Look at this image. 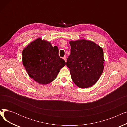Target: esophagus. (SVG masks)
<instances>
[{"label": "esophagus", "mask_w": 127, "mask_h": 127, "mask_svg": "<svg viewBox=\"0 0 127 127\" xmlns=\"http://www.w3.org/2000/svg\"><path fill=\"white\" fill-rule=\"evenodd\" d=\"M63 59L65 60V62H66V60H67V58H66V57H65H65H63Z\"/></svg>", "instance_id": "1"}]
</instances>
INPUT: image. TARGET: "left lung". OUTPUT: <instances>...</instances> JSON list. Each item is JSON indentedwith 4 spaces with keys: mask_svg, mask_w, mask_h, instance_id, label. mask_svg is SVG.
<instances>
[{
    "mask_svg": "<svg viewBox=\"0 0 127 127\" xmlns=\"http://www.w3.org/2000/svg\"><path fill=\"white\" fill-rule=\"evenodd\" d=\"M70 55L66 65L72 81L84 89L95 84L104 68L103 51L95 43L85 39L70 42Z\"/></svg>",
    "mask_w": 127,
    "mask_h": 127,
    "instance_id": "left-lung-1",
    "label": "left lung"
}]
</instances>
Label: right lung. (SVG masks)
Here are the masks:
<instances>
[{
	"label": "right lung",
	"instance_id": "right-lung-1",
	"mask_svg": "<svg viewBox=\"0 0 127 127\" xmlns=\"http://www.w3.org/2000/svg\"><path fill=\"white\" fill-rule=\"evenodd\" d=\"M57 46L41 38L31 42L23 51V64L30 77L37 82L46 84L57 77L66 65L59 56Z\"/></svg>",
	"mask_w": 127,
	"mask_h": 127
}]
</instances>
